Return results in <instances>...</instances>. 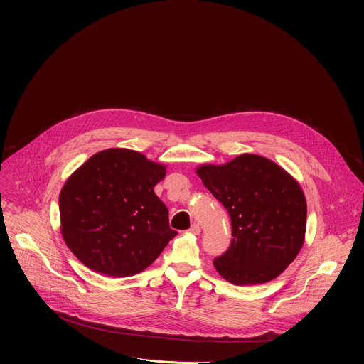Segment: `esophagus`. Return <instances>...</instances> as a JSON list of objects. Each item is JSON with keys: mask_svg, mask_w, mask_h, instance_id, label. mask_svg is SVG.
Here are the masks:
<instances>
[{"mask_svg": "<svg viewBox=\"0 0 364 364\" xmlns=\"http://www.w3.org/2000/svg\"><path fill=\"white\" fill-rule=\"evenodd\" d=\"M188 232H190V233H193V235H198V233H200V226H198L197 223H193Z\"/></svg>", "mask_w": 364, "mask_h": 364, "instance_id": "obj_1", "label": "esophagus"}]
</instances>
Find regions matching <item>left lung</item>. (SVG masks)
Listing matches in <instances>:
<instances>
[{
  "mask_svg": "<svg viewBox=\"0 0 364 364\" xmlns=\"http://www.w3.org/2000/svg\"><path fill=\"white\" fill-rule=\"evenodd\" d=\"M204 187L229 212L232 243L213 261L235 285L275 279L299 253L306 228V201L298 181L256 154L196 168Z\"/></svg>",
  "mask_w": 364,
  "mask_h": 364,
  "instance_id": "obj_1",
  "label": "left lung"
}]
</instances>
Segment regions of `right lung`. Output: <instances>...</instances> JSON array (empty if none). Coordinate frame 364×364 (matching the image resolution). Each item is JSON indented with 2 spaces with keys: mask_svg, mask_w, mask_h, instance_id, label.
Here are the masks:
<instances>
[{
  "mask_svg": "<svg viewBox=\"0 0 364 364\" xmlns=\"http://www.w3.org/2000/svg\"><path fill=\"white\" fill-rule=\"evenodd\" d=\"M166 166L127 148L96 152L65 183L60 232L89 269L124 278L139 274L177 235L154 193Z\"/></svg>",
  "mask_w": 364,
  "mask_h": 364,
  "instance_id": "add662e5",
  "label": "right lung"
}]
</instances>
